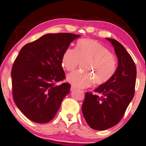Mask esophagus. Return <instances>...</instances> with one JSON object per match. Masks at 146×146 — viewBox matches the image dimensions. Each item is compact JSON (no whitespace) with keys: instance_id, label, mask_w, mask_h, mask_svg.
<instances>
[{"instance_id":"34e87169","label":"esophagus","mask_w":146,"mask_h":146,"mask_svg":"<svg viewBox=\"0 0 146 146\" xmlns=\"http://www.w3.org/2000/svg\"><path fill=\"white\" fill-rule=\"evenodd\" d=\"M75 87L74 86H71V87H70V90L71 91H72V90H75Z\"/></svg>"}]
</instances>
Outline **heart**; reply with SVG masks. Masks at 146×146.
Masks as SVG:
<instances>
[{"label":"heart","instance_id":"1","mask_svg":"<svg viewBox=\"0 0 146 146\" xmlns=\"http://www.w3.org/2000/svg\"><path fill=\"white\" fill-rule=\"evenodd\" d=\"M83 62L81 68L69 74L67 80L75 87L85 88L93 84L103 85L114 76L117 62L111 52L102 44L94 40L84 39L78 43V48L70 47L62 58V67L72 72Z\"/></svg>","mask_w":146,"mask_h":146}]
</instances>
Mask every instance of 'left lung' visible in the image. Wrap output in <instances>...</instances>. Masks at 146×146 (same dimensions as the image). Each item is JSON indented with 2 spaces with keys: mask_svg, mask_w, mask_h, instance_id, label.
I'll list each match as a JSON object with an SVG mask.
<instances>
[{
  "mask_svg": "<svg viewBox=\"0 0 146 146\" xmlns=\"http://www.w3.org/2000/svg\"><path fill=\"white\" fill-rule=\"evenodd\" d=\"M111 42L118 57L117 70L107 83L100 85L94 92H86L82 111L87 123L96 130H103L117 125L122 119L134 96L136 67L130 54L117 40Z\"/></svg>",
  "mask_w": 146,
  "mask_h": 146,
  "instance_id": "obj_1",
  "label": "left lung"
}]
</instances>
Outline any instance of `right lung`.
I'll return each mask as SVG.
<instances>
[{
    "mask_svg": "<svg viewBox=\"0 0 146 146\" xmlns=\"http://www.w3.org/2000/svg\"><path fill=\"white\" fill-rule=\"evenodd\" d=\"M80 36L48 33L22 48L12 66V95L18 108L29 120L47 123L55 116L70 85L56 84L65 79L63 54Z\"/></svg>",
    "mask_w": 146,
    "mask_h": 146,
    "instance_id": "right-lung-1",
    "label": "right lung"
}]
</instances>
